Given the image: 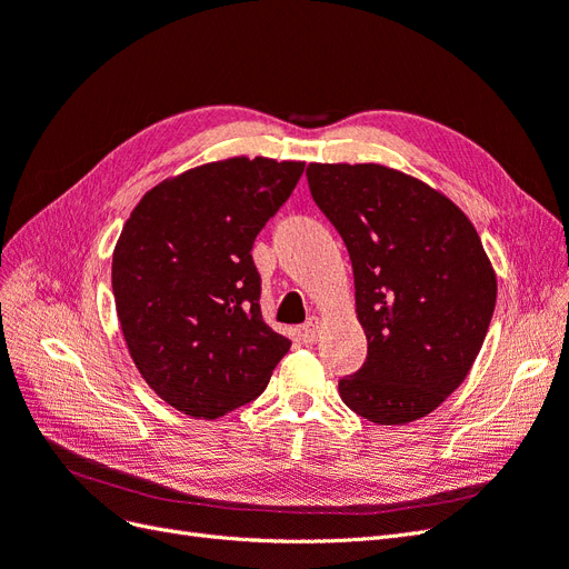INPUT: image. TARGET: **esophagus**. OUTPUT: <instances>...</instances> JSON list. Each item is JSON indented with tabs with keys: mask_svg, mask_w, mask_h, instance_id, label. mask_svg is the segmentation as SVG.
Listing matches in <instances>:
<instances>
[{
	"mask_svg": "<svg viewBox=\"0 0 569 569\" xmlns=\"http://www.w3.org/2000/svg\"><path fill=\"white\" fill-rule=\"evenodd\" d=\"M303 337H306L308 341H311V343L318 341V337H320V320H318L316 316L306 320V325H303Z\"/></svg>",
	"mask_w": 569,
	"mask_h": 569,
	"instance_id": "obj_1",
	"label": "esophagus"
}]
</instances>
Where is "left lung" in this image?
<instances>
[{
    "instance_id": "1",
    "label": "left lung",
    "mask_w": 569,
    "mask_h": 569,
    "mask_svg": "<svg viewBox=\"0 0 569 569\" xmlns=\"http://www.w3.org/2000/svg\"><path fill=\"white\" fill-rule=\"evenodd\" d=\"M308 187L349 249L368 358L339 380L375 425L429 416L468 377L496 306V272L458 206L382 163H308Z\"/></svg>"
}]
</instances>
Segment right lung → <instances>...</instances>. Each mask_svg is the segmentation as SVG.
Wrapping results in <instances>:
<instances>
[{
    "label": "right lung",
    "instance_id": "right-lung-1",
    "mask_svg": "<svg viewBox=\"0 0 569 569\" xmlns=\"http://www.w3.org/2000/svg\"><path fill=\"white\" fill-rule=\"evenodd\" d=\"M303 161L232 157L140 199L113 249L111 284L144 382L184 416L253 401L291 341L263 322L256 234L295 192Z\"/></svg>",
    "mask_w": 569,
    "mask_h": 569
}]
</instances>
